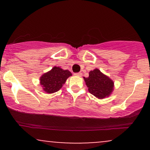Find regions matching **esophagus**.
<instances>
[{
	"instance_id": "1",
	"label": "esophagus",
	"mask_w": 150,
	"mask_h": 150,
	"mask_svg": "<svg viewBox=\"0 0 150 150\" xmlns=\"http://www.w3.org/2000/svg\"><path fill=\"white\" fill-rule=\"evenodd\" d=\"M74 75H76V76H81V75H82V73H74Z\"/></svg>"
}]
</instances>
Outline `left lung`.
<instances>
[{"label":"left lung","mask_w":150,"mask_h":150,"mask_svg":"<svg viewBox=\"0 0 150 150\" xmlns=\"http://www.w3.org/2000/svg\"><path fill=\"white\" fill-rule=\"evenodd\" d=\"M89 93L99 99L108 97L113 89V82L98 69L89 73L88 77H84Z\"/></svg>","instance_id":"8db88e82"}]
</instances>
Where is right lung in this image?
Listing matches in <instances>:
<instances>
[{
  "instance_id": "right-lung-1",
  "label": "right lung",
  "mask_w": 150,
  "mask_h": 150,
  "mask_svg": "<svg viewBox=\"0 0 150 150\" xmlns=\"http://www.w3.org/2000/svg\"><path fill=\"white\" fill-rule=\"evenodd\" d=\"M69 70H63L59 67H53L48 73H44L40 78V84L47 93H53L59 90L67 78L71 76Z\"/></svg>"
}]
</instances>
